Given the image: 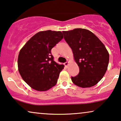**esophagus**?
<instances>
[{
	"label": "esophagus",
	"mask_w": 121,
	"mask_h": 121,
	"mask_svg": "<svg viewBox=\"0 0 121 121\" xmlns=\"http://www.w3.org/2000/svg\"><path fill=\"white\" fill-rule=\"evenodd\" d=\"M64 65H65V66L67 67V66H68V62H65V63H64Z\"/></svg>",
	"instance_id": "obj_1"
}]
</instances>
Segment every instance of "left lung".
Wrapping results in <instances>:
<instances>
[{
    "label": "left lung",
    "mask_w": 121,
    "mask_h": 121,
    "mask_svg": "<svg viewBox=\"0 0 121 121\" xmlns=\"http://www.w3.org/2000/svg\"><path fill=\"white\" fill-rule=\"evenodd\" d=\"M62 32L80 70L77 76L71 77L73 83L83 88L95 85L108 68L109 56L106 48L98 37L86 29H75Z\"/></svg>",
    "instance_id": "left-lung-1"
}]
</instances>
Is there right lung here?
<instances>
[{
  "instance_id": "right-lung-1",
  "label": "right lung",
  "mask_w": 121,
  "mask_h": 121,
  "mask_svg": "<svg viewBox=\"0 0 121 121\" xmlns=\"http://www.w3.org/2000/svg\"><path fill=\"white\" fill-rule=\"evenodd\" d=\"M63 38L60 31L39 32L19 52V72L23 80L32 89L43 91L56 85L64 65H58L54 60L51 50Z\"/></svg>"
}]
</instances>
